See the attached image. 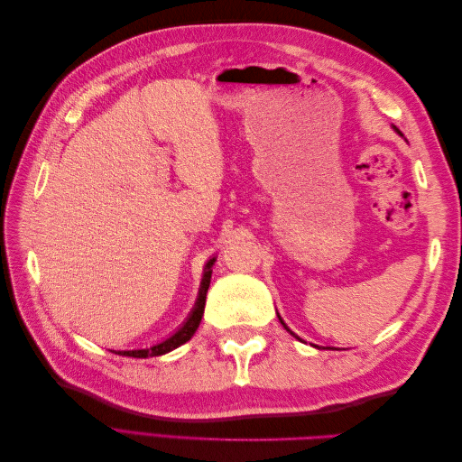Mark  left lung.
<instances>
[{"mask_svg": "<svg viewBox=\"0 0 462 462\" xmlns=\"http://www.w3.org/2000/svg\"><path fill=\"white\" fill-rule=\"evenodd\" d=\"M397 133H399V131H397ZM277 318H279V319H282V316H279V314H277ZM282 324H283V328H285V329H287V331H289V333H291V335H295V333H292V331H291V329H289V328H287V326H285V321H283V319H282ZM295 337H297V335H295ZM297 339H299V341H302V339H300V337H297Z\"/></svg>", "mask_w": 462, "mask_h": 462, "instance_id": "left-lung-1", "label": "left lung"}]
</instances>
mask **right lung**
<instances>
[{"mask_svg": "<svg viewBox=\"0 0 462 462\" xmlns=\"http://www.w3.org/2000/svg\"><path fill=\"white\" fill-rule=\"evenodd\" d=\"M216 258H209L208 263L204 265V277H202V283H200V291H199V299L197 304H194V309L190 312V316L187 318V321L183 326H180L171 337H167L165 341L153 345L150 348H136V351H117V355L121 356H133V358H148V356H160L173 351V348L180 346L183 343H187L194 331L199 329L200 326V319L204 316V306H206V292L209 287V279H212V265H214Z\"/></svg>", "mask_w": 462, "mask_h": 462, "instance_id": "obj_1", "label": "right lung"}]
</instances>
